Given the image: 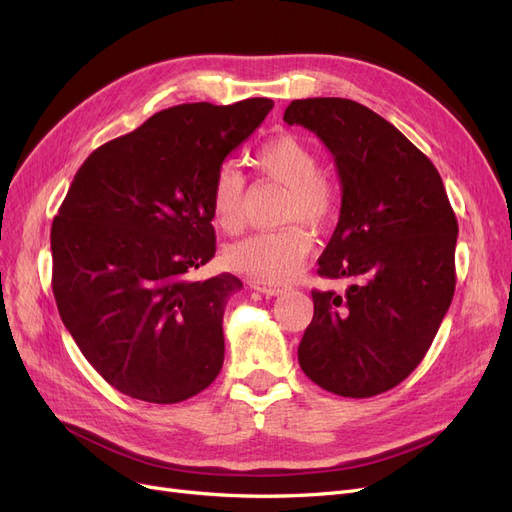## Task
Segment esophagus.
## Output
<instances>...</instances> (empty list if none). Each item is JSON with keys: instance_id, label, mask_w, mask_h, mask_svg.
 Returning <instances> with one entry per match:
<instances>
[{"instance_id": "34e87169", "label": "esophagus", "mask_w": 512, "mask_h": 512, "mask_svg": "<svg viewBox=\"0 0 512 512\" xmlns=\"http://www.w3.org/2000/svg\"><path fill=\"white\" fill-rule=\"evenodd\" d=\"M250 286L254 290H260L262 294H269V297H277V294L288 290L286 284H269V282H260V280H250Z\"/></svg>"}]
</instances>
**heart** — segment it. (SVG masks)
I'll return each instance as SVG.
<instances>
[{
  "label": "heart",
  "mask_w": 512,
  "mask_h": 512,
  "mask_svg": "<svg viewBox=\"0 0 512 512\" xmlns=\"http://www.w3.org/2000/svg\"><path fill=\"white\" fill-rule=\"evenodd\" d=\"M254 168L286 188L282 222L327 226L337 211L335 185L320 175L318 151L294 134L275 136L254 151ZM209 205L213 222L235 235L245 222V177L232 164H222L211 179ZM312 250V235L290 224L280 230L256 232L232 243L224 252L226 265L260 282H286L299 271Z\"/></svg>",
  "instance_id": "heart-1"
}]
</instances>
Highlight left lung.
I'll use <instances>...</instances> for the list:
<instances>
[{"label": "left lung", "instance_id": "left-lung-1", "mask_svg": "<svg viewBox=\"0 0 512 512\" xmlns=\"http://www.w3.org/2000/svg\"><path fill=\"white\" fill-rule=\"evenodd\" d=\"M284 121L333 153L342 209L318 275L352 280L344 294L312 290L299 365L342 397L391 391L423 361L455 294L459 226L442 177L393 123L354 100H292Z\"/></svg>", "mask_w": 512, "mask_h": 512}]
</instances>
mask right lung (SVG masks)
Here are the masks:
<instances>
[{"label":"right lung","mask_w":512,"mask_h":512,"mask_svg":"<svg viewBox=\"0 0 512 512\" xmlns=\"http://www.w3.org/2000/svg\"><path fill=\"white\" fill-rule=\"evenodd\" d=\"M273 108L179 104L98 147L51 228L59 316L98 374L123 395L177 404L224 363V307L243 284L188 273L215 254V170Z\"/></svg>","instance_id":"add662e5"}]
</instances>
